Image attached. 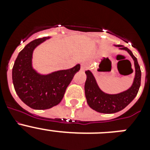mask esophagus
I'll return each mask as SVG.
<instances>
[{"instance_id": "esophagus-1", "label": "esophagus", "mask_w": 150, "mask_h": 150, "mask_svg": "<svg viewBox=\"0 0 150 150\" xmlns=\"http://www.w3.org/2000/svg\"><path fill=\"white\" fill-rule=\"evenodd\" d=\"M88 67V64L86 62H84V63L81 64V71H86L87 68Z\"/></svg>"}]
</instances>
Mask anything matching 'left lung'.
Returning a JSON list of instances; mask_svg holds the SVG:
<instances>
[{
    "label": "left lung",
    "mask_w": 150,
    "mask_h": 150,
    "mask_svg": "<svg viewBox=\"0 0 150 150\" xmlns=\"http://www.w3.org/2000/svg\"><path fill=\"white\" fill-rule=\"evenodd\" d=\"M120 50H126L134 62L135 76L131 88L116 95L106 94L99 88L93 74L90 71H86V81L85 83V95L87 103L91 109L102 113H114L123 110L134 100L140 86L141 71L137 58L127 47L117 45Z\"/></svg>",
    "instance_id": "1"
}]
</instances>
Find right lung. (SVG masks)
Returning a JSON list of instances; mask_svg holds the SVG:
<instances>
[{
    "mask_svg": "<svg viewBox=\"0 0 150 150\" xmlns=\"http://www.w3.org/2000/svg\"><path fill=\"white\" fill-rule=\"evenodd\" d=\"M50 38L31 41L18 53L12 72L16 92L22 101L34 110H46L62 101L66 88L80 69V64L67 70L40 75L32 67L34 49Z\"/></svg>",
    "mask_w": 150,
    "mask_h": 150,
    "instance_id": "add662e5",
    "label": "right lung"
}]
</instances>
